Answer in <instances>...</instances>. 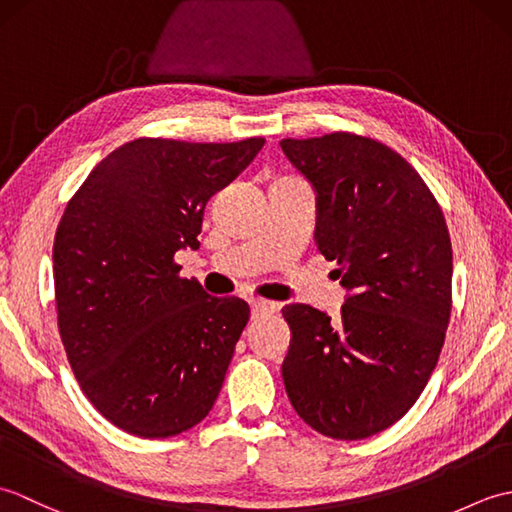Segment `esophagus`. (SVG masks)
<instances>
[{"mask_svg": "<svg viewBox=\"0 0 512 512\" xmlns=\"http://www.w3.org/2000/svg\"><path fill=\"white\" fill-rule=\"evenodd\" d=\"M250 310H253V317H259V314H268L277 310V303L266 301V299H253L250 301Z\"/></svg>", "mask_w": 512, "mask_h": 512, "instance_id": "esophagus-1", "label": "esophagus"}]
</instances>
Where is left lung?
Returning a JSON list of instances; mask_svg holds the SVG:
<instances>
[{
  "label": "left lung",
  "mask_w": 512,
  "mask_h": 512,
  "mask_svg": "<svg viewBox=\"0 0 512 512\" xmlns=\"http://www.w3.org/2000/svg\"><path fill=\"white\" fill-rule=\"evenodd\" d=\"M279 145L317 193L314 239L347 290L336 321L306 303L281 310L286 394L314 431L363 440L405 416L436 369L451 317L449 228L418 171L378 140L334 132Z\"/></svg>",
  "instance_id": "left-lung-1"
}]
</instances>
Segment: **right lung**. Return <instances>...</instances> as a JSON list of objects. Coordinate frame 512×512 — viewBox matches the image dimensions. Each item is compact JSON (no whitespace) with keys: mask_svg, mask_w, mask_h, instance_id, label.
Returning a JSON list of instances; mask_svg holds the SVG:
<instances>
[{"mask_svg":"<svg viewBox=\"0 0 512 512\" xmlns=\"http://www.w3.org/2000/svg\"><path fill=\"white\" fill-rule=\"evenodd\" d=\"M138 138L103 158L65 206L52 273L61 341L83 394L138 438L202 422L250 308L180 277L204 206L264 147Z\"/></svg>","mask_w":512,"mask_h":512,"instance_id":"right-lung-1","label":"right lung"}]
</instances>
